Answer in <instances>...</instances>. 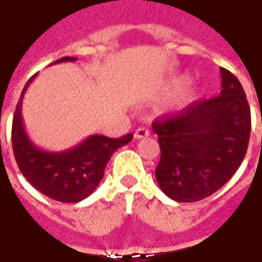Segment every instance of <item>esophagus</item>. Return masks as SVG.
<instances>
[{"label": "esophagus", "mask_w": 262, "mask_h": 262, "mask_svg": "<svg viewBox=\"0 0 262 262\" xmlns=\"http://www.w3.org/2000/svg\"><path fill=\"white\" fill-rule=\"evenodd\" d=\"M150 135V130L146 129V127H139L136 132H135V137L136 139H144V137H147Z\"/></svg>", "instance_id": "1"}]
</instances>
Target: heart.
I'll list each match as a JSON object with an SVG mask.
<instances>
[{"label":"heart","mask_w":262,"mask_h":262,"mask_svg":"<svg viewBox=\"0 0 262 262\" xmlns=\"http://www.w3.org/2000/svg\"><path fill=\"white\" fill-rule=\"evenodd\" d=\"M187 78L185 77H180V78H176V80H172V82H171V88H176V90H178V88H182V86L187 84Z\"/></svg>","instance_id":"heart-1"}]
</instances>
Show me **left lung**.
I'll use <instances>...</instances> for the list:
<instances>
[{
	"label": "left lung",
	"instance_id": "left-lung-1",
	"mask_svg": "<svg viewBox=\"0 0 262 262\" xmlns=\"http://www.w3.org/2000/svg\"><path fill=\"white\" fill-rule=\"evenodd\" d=\"M222 91L153 122L161 157L156 180L177 202L210 196L238 170L247 151L251 115L240 81L220 69Z\"/></svg>",
	"mask_w": 262,
	"mask_h": 262
}]
</instances>
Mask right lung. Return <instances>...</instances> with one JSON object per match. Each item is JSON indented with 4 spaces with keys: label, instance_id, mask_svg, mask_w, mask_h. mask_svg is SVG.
Here are the masks:
<instances>
[{
    "label": "right lung",
    "instance_id": "add662e5",
    "mask_svg": "<svg viewBox=\"0 0 262 262\" xmlns=\"http://www.w3.org/2000/svg\"><path fill=\"white\" fill-rule=\"evenodd\" d=\"M75 60L67 56L52 64ZM36 75H32L24 86L12 120V150L16 164L22 176L43 195L59 202H80L95 191L111 156L130 142L133 135L119 139L91 135L75 147L63 151H46L35 146L24 126L22 101Z\"/></svg>",
    "mask_w": 262,
    "mask_h": 262
}]
</instances>
